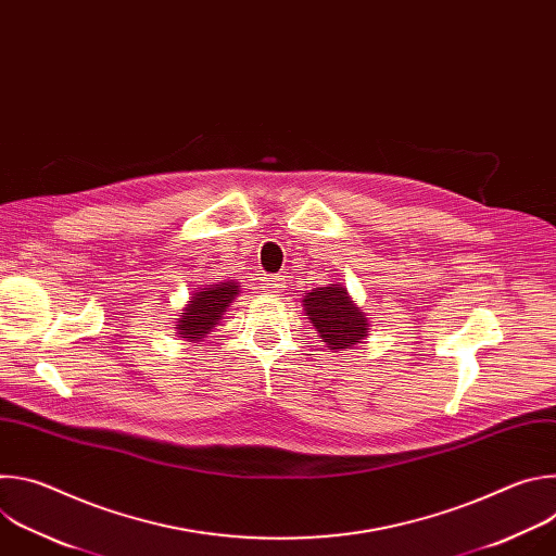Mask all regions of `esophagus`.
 <instances>
[{
  "instance_id": "esophagus-1",
  "label": "esophagus",
  "mask_w": 556,
  "mask_h": 556,
  "mask_svg": "<svg viewBox=\"0 0 556 556\" xmlns=\"http://www.w3.org/2000/svg\"><path fill=\"white\" fill-rule=\"evenodd\" d=\"M286 288V279L281 275H266L262 279V290L264 292H281Z\"/></svg>"
}]
</instances>
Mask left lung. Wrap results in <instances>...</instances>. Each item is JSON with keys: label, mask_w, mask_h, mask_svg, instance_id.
Instances as JSON below:
<instances>
[{"label": "left lung", "mask_w": 556, "mask_h": 556, "mask_svg": "<svg viewBox=\"0 0 556 556\" xmlns=\"http://www.w3.org/2000/svg\"><path fill=\"white\" fill-rule=\"evenodd\" d=\"M303 309L330 350H352L367 337V316L356 307L341 283L305 292Z\"/></svg>", "instance_id": "obj_1"}]
</instances>
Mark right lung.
<instances>
[{
  "instance_id": "add662e5",
  "label": "right lung",
  "mask_w": 556,
  "mask_h": 556,
  "mask_svg": "<svg viewBox=\"0 0 556 556\" xmlns=\"http://www.w3.org/2000/svg\"><path fill=\"white\" fill-rule=\"evenodd\" d=\"M237 294H240V286L232 279L193 292L191 301L180 312V319L176 321L178 334L187 341H202L219 324L222 314Z\"/></svg>"
}]
</instances>
